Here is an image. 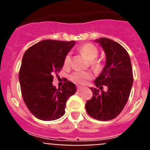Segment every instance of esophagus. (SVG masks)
Masks as SVG:
<instances>
[{
  "mask_svg": "<svg viewBox=\"0 0 150 150\" xmlns=\"http://www.w3.org/2000/svg\"><path fill=\"white\" fill-rule=\"evenodd\" d=\"M83 89V87H82V86H77V91H82V90Z\"/></svg>",
  "mask_w": 150,
  "mask_h": 150,
  "instance_id": "esophagus-1",
  "label": "esophagus"
}]
</instances>
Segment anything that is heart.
<instances>
[{
    "instance_id": "obj_1",
    "label": "heart",
    "mask_w": 150,
    "mask_h": 150,
    "mask_svg": "<svg viewBox=\"0 0 150 150\" xmlns=\"http://www.w3.org/2000/svg\"><path fill=\"white\" fill-rule=\"evenodd\" d=\"M80 51L90 60V64L96 70H100L103 67V64L99 59H97L98 56L99 50L95 45L92 43H85L79 48ZM71 53H67L65 55L63 62V66L64 68H67L71 65ZM93 77V74L90 71H75L71 75V79L77 84L83 85L86 83Z\"/></svg>"
}]
</instances>
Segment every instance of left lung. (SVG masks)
I'll return each instance as SVG.
<instances>
[{
    "label": "left lung",
    "instance_id": "1",
    "mask_svg": "<svg viewBox=\"0 0 150 150\" xmlns=\"http://www.w3.org/2000/svg\"><path fill=\"white\" fill-rule=\"evenodd\" d=\"M106 53V65L91 88L92 98L86 104L88 114L95 120L107 121L116 118L126 104L133 84L132 64L128 52L117 42L106 38L96 40ZM108 87L107 92L103 86Z\"/></svg>",
    "mask_w": 150,
    "mask_h": 150
}]
</instances>
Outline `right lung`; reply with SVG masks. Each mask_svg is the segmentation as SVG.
Wrapping results in <instances>:
<instances>
[{
	"label": "right lung",
	"instance_id": "1",
	"mask_svg": "<svg viewBox=\"0 0 150 150\" xmlns=\"http://www.w3.org/2000/svg\"><path fill=\"white\" fill-rule=\"evenodd\" d=\"M74 44V40H45L24 54L18 74L22 95L28 109L39 120L62 117L67 99L76 92L75 84L66 79L61 88L52 85L53 74L60 72L64 57Z\"/></svg>",
	"mask_w": 150,
	"mask_h": 150
}]
</instances>
